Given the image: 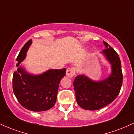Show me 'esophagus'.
I'll use <instances>...</instances> for the list:
<instances>
[{
  "instance_id": "obj_1",
  "label": "esophagus",
  "mask_w": 134,
  "mask_h": 134,
  "mask_svg": "<svg viewBox=\"0 0 134 134\" xmlns=\"http://www.w3.org/2000/svg\"><path fill=\"white\" fill-rule=\"evenodd\" d=\"M75 71H76V69L74 67H70V68H68L67 70V73H66V75H67V77H70V78H72L73 77L75 74Z\"/></svg>"
}]
</instances>
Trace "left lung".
<instances>
[{
  "instance_id": "obj_1",
  "label": "left lung",
  "mask_w": 134,
  "mask_h": 134,
  "mask_svg": "<svg viewBox=\"0 0 134 134\" xmlns=\"http://www.w3.org/2000/svg\"><path fill=\"white\" fill-rule=\"evenodd\" d=\"M106 49L102 54L112 65V73L105 79L93 81L84 75H78L74 80L77 104L85 110H96L112 103L118 96L122 85L121 62L118 54L104 41Z\"/></svg>"
}]
</instances>
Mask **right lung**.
Listing matches in <instances>:
<instances>
[{
	"label": "right lung",
	"mask_w": 134,
	"mask_h": 134,
	"mask_svg": "<svg viewBox=\"0 0 134 134\" xmlns=\"http://www.w3.org/2000/svg\"><path fill=\"white\" fill-rule=\"evenodd\" d=\"M31 43L30 39L22 48L17 57V67L25 59ZM65 73L64 68L32 75L20 66L13 74V91L21 105L27 110L34 112L49 110L55 104L59 83Z\"/></svg>",
	"instance_id": "add662e5"
}]
</instances>
